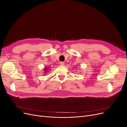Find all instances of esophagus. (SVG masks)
Masks as SVG:
<instances>
[{
  "label": "esophagus",
  "mask_w": 127,
  "mask_h": 127,
  "mask_svg": "<svg viewBox=\"0 0 127 127\" xmlns=\"http://www.w3.org/2000/svg\"><path fill=\"white\" fill-rule=\"evenodd\" d=\"M60 66H64V62H63V61H61V62L60 63Z\"/></svg>",
  "instance_id": "obj_1"
}]
</instances>
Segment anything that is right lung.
<instances>
[{
  "mask_svg": "<svg viewBox=\"0 0 127 127\" xmlns=\"http://www.w3.org/2000/svg\"><path fill=\"white\" fill-rule=\"evenodd\" d=\"M48 69V68H45V69H44L45 70V72L48 71V70H47Z\"/></svg>",
  "mask_w": 127,
  "mask_h": 127,
  "instance_id": "right-lung-1",
  "label": "right lung"
}]
</instances>
